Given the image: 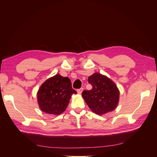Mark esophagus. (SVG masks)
<instances>
[{
	"label": "esophagus",
	"mask_w": 157,
	"mask_h": 157,
	"mask_svg": "<svg viewBox=\"0 0 157 157\" xmlns=\"http://www.w3.org/2000/svg\"><path fill=\"white\" fill-rule=\"evenodd\" d=\"M83 88H80V89H78L77 90V92H78V94H82V91H83Z\"/></svg>",
	"instance_id": "1"
}]
</instances>
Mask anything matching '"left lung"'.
<instances>
[{
    "instance_id": "1",
    "label": "left lung",
    "mask_w": 157,
    "mask_h": 157,
    "mask_svg": "<svg viewBox=\"0 0 157 157\" xmlns=\"http://www.w3.org/2000/svg\"><path fill=\"white\" fill-rule=\"evenodd\" d=\"M90 90H84L82 96L92 112L97 115L115 110L119 101L120 92L117 85L107 76L95 73L88 77Z\"/></svg>"
}]
</instances>
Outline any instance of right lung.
<instances>
[{"instance_id": "1", "label": "right lung", "mask_w": 157, "mask_h": 157, "mask_svg": "<svg viewBox=\"0 0 157 157\" xmlns=\"http://www.w3.org/2000/svg\"><path fill=\"white\" fill-rule=\"evenodd\" d=\"M76 94L71 80L56 74L42 84L37 92V101L41 111L59 115L67 109L71 96Z\"/></svg>"}]
</instances>
